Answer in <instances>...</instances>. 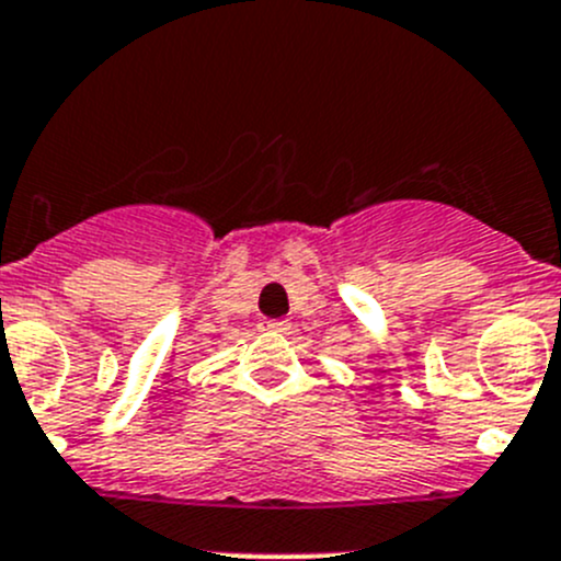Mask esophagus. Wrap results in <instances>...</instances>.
<instances>
[{"label":"esophagus","mask_w":561,"mask_h":561,"mask_svg":"<svg viewBox=\"0 0 561 561\" xmlns=\"http://www.w3.org/2000/svg\"><path fill=\"white\" fill-rule=\"evenodd\" d=\"M262 330L270 332V335H286V332L291 330V327H288L286 321H264Z\"/></svg>","instance_id":"1"}]
</instances>
